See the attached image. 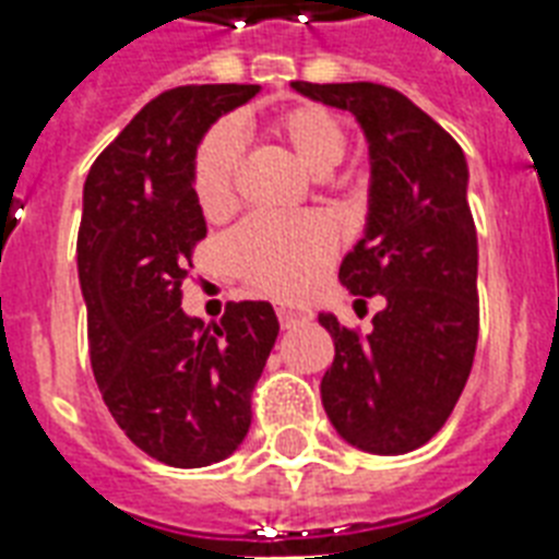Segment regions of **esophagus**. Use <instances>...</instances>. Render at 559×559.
I'll return each instance as SVG.
<instances>
[{"instance_id": "obj_1", "label": "esophagus", "mask_w": 559, "mask_h": 559, "mask_svg": "<svg viewBox=\"0 0 559 559\" xmlns=\"http://www.w3.org/2000/svg\"><path fill=\"white\" fill-rule=\"evenodd\" d=\"M278 319H281V326H284V330H289V326L304 324V321H310V312L289 310V307H281V310H278Z\"/></svg>"}]
</instances>
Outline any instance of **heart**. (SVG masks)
<instances>
[{
  "label": "heart",
  "instance_id": "heart-1",
  "mask_svg": "<svg viewBox=\"0 0 559 559\" xmlns=\"http://www.w3.org/2000/svg\"><path fill=\"white\" fill-rule=\"evenodd\" d=\"M270 134L281 140L310 175L321 177L330 192L350 194L358 177L330 175L347 154V129L324 106L301 103L270 120ZM240 140L229 126H217L201 140L192 166V189L209 221H224L238 206ZM335 255V235L321 217H249L229 238V258L240 278L278 298H301L319 284Z\"/></svg>",
  "mask_w": 559,
  "mask_h": 559
}]
</instances>
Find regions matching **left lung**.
Wrapping results in <instances>:
<instances>
[{
	"label": "left lung",
	"mask_w": 559,
	"mask_h": 559,
	"mask_svg": "<svg viewBox=\"0 0 559 559\" xmlns=\"http://www.w3.org/2000/svg\"><path fill=\"white\" fill-rule=\"evenodd\" d=\"M356 115L370 143V215L338 278L384 310L361 335L321 312L335 358L321 379L333 428L367 453L416 451L460 402L479 335L476 226L460 143L396 88L293 83ZM356 301V304H358Z\"/></svg>",
	"instance_id": "1"
}]
</instances>
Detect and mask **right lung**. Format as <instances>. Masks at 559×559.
Listing matches in <instances>:
<instances>
[{
  "label": "right lung",
  "mask_w": 559,
  "mask_h": 559,
  "mask_svg": "<svg viewBox=\"0 0 559 559\" xmlns=\"http://www.w3.org/2000/svg\"><path fill=\"white\" fill-rule=\"evenodd\" d=\"M261 85H177L103 148L83 189L76 270L91 370L126 437L171 468L226 460L278 338L270 301H229L206 326L180 310L206 221L192 166L206 129Z\"/></svg>",
  "instance_id": "add662e5"
}]
</instances>
